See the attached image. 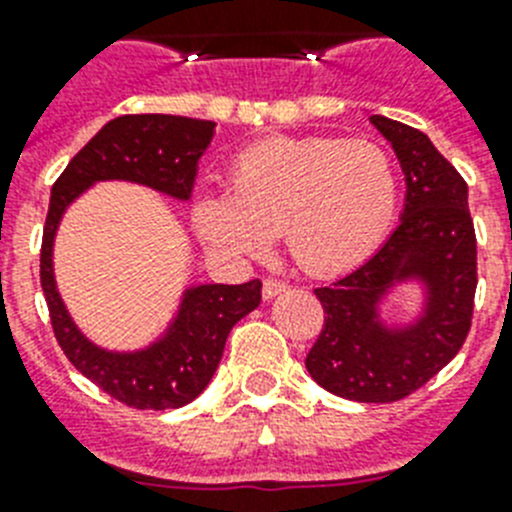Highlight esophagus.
Returning a JSON list of instances; mask_svg holds the SVG:
<instances>
[{"instance_id":"1","label":"esophagus","mask_w":512,"mask_h":512,"mask_svg":"<svg viewBox=\"0 0 512 512\" xmlns=\"http://www.w3.org/2000/svg\"><path fill=\"white\" fill-rule=\"evenodd\" d=\"M284 289H287V284L279 282V279H264L261 295H264V300H274L277 295H282Z\"/></svg>"}]
</instances>
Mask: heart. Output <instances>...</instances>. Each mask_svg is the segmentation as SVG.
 Wrapping results in <instances>:
<instances>
[{"label": "heart", "instance_id": "1", "mask_svg": "<svg viewBox=\"0 0 512 512\" xmlns=\"http://www.w3.org/2000/svg\"><path fill=\"white\" fill-rule=\"evenodd\" d=\"M230 187L194 200L197 233L217 251L251 259L282 230L289 259L312 277L364 264L397 215L395 164L372 140H261L238 153Z\"/></svg>", "mask_w": 512, "mask_h": 512}]
</instances>
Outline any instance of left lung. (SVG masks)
<instances>
[{
	"instance_id": "8db88e82",
	"label": "left lung",
	"mask_w": 512,
	"mask_h": 512,
	"mask_svg": "<svg viewBox=\"0 0 512 512\" xmlns=\"http://www.w3.org/2000/svg\"><path fill=\"white\" fill-rule=\"evenodd\" d=\"M369 122L405 174L400 225L372 259L315 289L325 325L305 366L343 400L395 402L459 354L472 325L477 238L467 182L431 138L384 115ZM405 283L421 289L419 310L408 321L387 319L383 305Z\"/></svg>"
}]
</instances>
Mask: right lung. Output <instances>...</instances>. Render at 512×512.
I'll return each instance as SVG.
<instances>
[{
	"label": "right lung",
	"instance_id": "obj_1",
	"mask_svg": "<svg viewBox=\"0 0 512 512\" xmlns=\"http://www.w3.org/2000/svg\"><path fill=\"white\" fill-rule=\"evenodd\" d=\"M215 122L182 115H122L81 148L51 189L40 248V284L58 346L89 382L138 410L182 408L210 384L228 333L261 302V282L187 284L164 333L140 348H104L74 323L56 287L53 243L63 215L99 182H130L176 202L192 197Z\"/></svg>",
	"mask_w": 512,
	"mask_h": 512
}]
</instances>
